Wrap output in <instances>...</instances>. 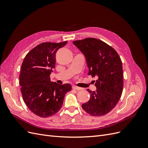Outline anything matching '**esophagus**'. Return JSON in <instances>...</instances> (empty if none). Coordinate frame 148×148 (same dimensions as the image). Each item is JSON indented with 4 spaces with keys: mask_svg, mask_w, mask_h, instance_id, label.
I'll list each match as a JSON object with an SVG mask.
<instances>
[{
    "mask_svg": "<svg viewBox=\"0 0 148 148\" xmlns=\"http://www.w3.org/2000/svg\"><path fill=\"white\" fill-rule=\"evenodd\" d=\"M72 89H75V90H77V91L82 90V88H79V87L76 86H72Z\"/></svg>",
    "mask_w": 148,
    "mask_h": 148,
    "instance_id": "esophagus-1",
    "label": "esophagus"
}]
</instances>
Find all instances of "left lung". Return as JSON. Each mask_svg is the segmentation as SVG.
I'll list each match as a JSON object with an SVG mask.
<instances>
[{"label":"left lung","instance_id":"8db88e82","mask_svg":"<svg viewBox=\"0 0 148 148\" xmlns=\"http://www.w3.org/2000/svg\"><path fill=\"white\" fill-rule=\"evenodd\" d=\"M85 56L89 75L96 77L95 91L82 104L83 109L92 116L109 113L117 105L123 87L122 63L118 53L106 42L88 38L73 42Z\"/></svg>","mask_w":148,"mask_h":148}]
</instances>
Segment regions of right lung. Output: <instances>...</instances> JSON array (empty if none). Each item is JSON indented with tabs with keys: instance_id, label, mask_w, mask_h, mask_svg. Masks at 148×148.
Instances as JSON below:
<instances>
[{
	"instance_id": "add662e5",
	"label": "right lung",
	"mask_w": 148,
	"mask_h": 148,
	"mask_svg": "<svg viewBox=\"0 0 148 148\" xmlns=\"http://www.w3.org/2000/svg\"><path fill=\"white\" fill-rule=\"evenodd\" d=\"M67 41L42 42L25 56L19 77L21 92L29 109L41 117L54 115L61 109L65 94L71 91L70 84L51 82L55 68L56 54Z\"/></svg>"
}]
</instances>
